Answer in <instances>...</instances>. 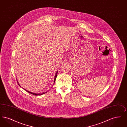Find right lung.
<instances>
[{"instance_id": "right-lung-1", "label": "right lung", "mask_w": 127, "mask_h": 127, "mask_svg": "<svg viewBox=\"0 0 127 127\" xmlns=\"http://www.w3.org/2000/svg\"><path fill=\"white\" fill-rule=\"evenodd\" d=\"M57 74H58V71L56 72V74H55V78H54V84L55 82V80H56V78H57ZM18 84L19 85V86H20V85L19 84V83H18ZM21 87V86H20ZM25 91H27V92H28L29 93H31V94H33V95H36V96H37V95H42V94H45V93H47L48 91H46V92H43L42 93H33V92H30V91H27V90H25L24 89Z\"/></svg>"}]
</instances>
